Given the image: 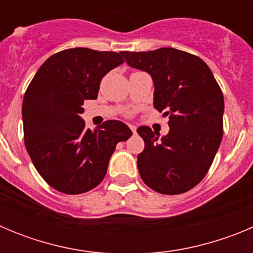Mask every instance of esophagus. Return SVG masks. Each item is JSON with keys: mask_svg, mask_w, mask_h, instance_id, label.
I'll return each instance as SVG.
<instances>
[{"mask_svg": "<svg viewBox=\"0 0 253 253\" xmlns=\"http://www.w3.org/2000/svg\"><path fill=\"white\" fill-rule=\"evenodd\" d=\"M129 128H130V130L133 131V133H135V131H137V126H135V125H129Z\"/></svg>", "mask_w": 253, "mask_h": 253, "instance_id": "esophagus-1", "label": "esophagus"}]
</instances>
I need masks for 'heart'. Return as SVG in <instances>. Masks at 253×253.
<instances>
[{
	"label": "heart",
	"mask_w": 253,
	"mask_h": 253,
	"mask_svg": "<svg viewBox=\"0 0 253 253\" xmlns=\"http://www.w3.org/2000/svg\"><path fill=\"white\" fill-rule=\"evenodd\" d=\"M131 114H133V111H129V113H128V115H131Z\"/></svg>",
	"instance_id": "obj_1"
}]
</instances>
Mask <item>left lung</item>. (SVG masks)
<instances>
[{"label":"left lung","instance_id":"1","mask_svg":"<svg viewBox=\"0 0 253 253\" xmlns=\"http://www.w3.org/2000/svg\"><path fill=\"white\" fill-rule=\"evenodd\" d=\"M126 63L154 82V107L169 115V131L139 126L144 151L138 169L144 184L165 195L186 193L205 177L223 138L224 97L202 58L175 48L122 51Z\"/></svg>","mask_w":253,"mask_h":253}]
</instances>
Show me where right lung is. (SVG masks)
Wrapping results in <instances>:
<instances>
[{"label": "right lung", "instance_id": "right-lung-1", "mask_svg": "<svg viewBox=\"0 0 253 253\" xmlns=\"http://www.w3.org/2000/svg\"><path fill=\"white\" fill-rule=\"evenodd\" d=\"M123 62L115 51L64 49L42 64L26 88V151L39 175L60 193L77 195L97 186L116 144L130 138L124 123L107 120L92 131L80 116L84 100L97 99L102 77Z\"/></svg>", "mask_w": 253, "mask_h": 253}]
</instances>
